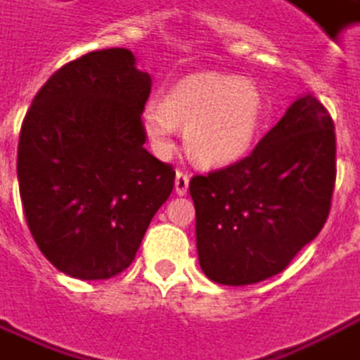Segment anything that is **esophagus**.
I'll use <instances>...</instances> for the list:
<instances>
[{"label":"esophagus","mask_w":360,"mask_h":360,"mask_svg":"<svg viewBox=\"0 0 360 360\" xmlns=\"http://www.w3.org/2000/svg\"><path fill=\"white\" fill-rule=\"evenodd\" d=\"M188 184H190V174L184 172V170H178V172H176V182H174L176 194L184 196L186 190H188Z\"/></svg>","instance_id":"1"}]
</instances>
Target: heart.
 I'll return each mask as SVG.
<instances>
[{"label":"heart","mask_w":360,"mask_h":360,"mask_svg":"<svg viewBox=\"0 0 360 360\" xmlns=\"http://www.w3.org/2000/svg\"><path fill=\"white\" fill-rule=\"evenodd\" d=\"M265 117L259 86L233 75H190L170 86L160 105L142 110V132L152 150L166 156L174 127H184L188 154L206 166H228L252 150Z\"/></svg>","instance_id":"obj_1"}]
</instances>
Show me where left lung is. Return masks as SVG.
I'll return each instance as SVG.
<instances>
[{
	"mask_svg": "<svg viewBox=\"0 0 360 360\" xmlns=\"http://www.w3.org/2000/svg\"><path fill=\"white\" fill-rule=\"evenodd\" d=\"M337 139L329 110L313 95L238 162L196 174L200 267L221 285H250L283 271L329 218Z\"/></svg>",
	"mask_w": 360,
	"mask_h": 360,
	"instance_id": "8db88e82",
	"label": "left lung"
}]
</instances>
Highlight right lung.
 <instances>
[{"label":"right lung","mask_w":360,"mask_h":360,"mask_svg":"<svg viewBox=\"0 0 360 360\" xmlns=\"http://www.w3.org/2000/svg\"><path fill=\"white\" fill-rule=\"evenodd\" d=\"M150 75L129 49L91 51L63 65L35 95L17 148L29 231L59 271L110 279L141 248L174 188L170 164L144 148Z\"/></svg>","instance_id":"add662e5"}]
</instances>
